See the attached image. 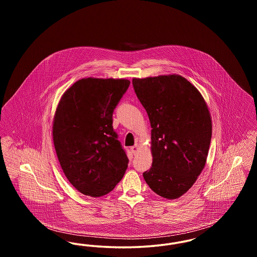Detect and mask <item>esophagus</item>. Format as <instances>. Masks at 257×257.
<instances>
[{
  "label": "esophagus",
  "instance_id": "obj_1",
  "mask_svg": "<svg viewBox=\"0 0 257 257\" xmlns=\"http://www.w3.org/2000/svg\"><path fill=\"white\" fill-rule=\"evenodd\" d=\"M131 151H132V153L133 154H137V152L139 151V147H138V145H135L134 147H131Z\"/></svg>",
  "mask_w": 257,
  "mask_h": 257
}]
</instances>
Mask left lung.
I'll return each instance as SVG.
<instances>
[{"label":"left lung","mask_w":257,"mask_h":257,"mask_svg":"<svg viewBox=\"0 0 257 257\" xmlns=\"http://www.w3.org/2000/svg\"><path fill=\"white\" fill-rule=\"evenodd\" d=\"M151 124L152 167L144 172L150 189L168 199L185 194L203 170L212 122L200 92L179 75L133 79Z\"/></svg>","instance_id":"obj_1"}]
</instances>
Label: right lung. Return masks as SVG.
<instances>
[{
  "mask_svg": "<svg viewBox=\"0 0 257 257\" xmlns=\"http://www.w3.org/2000/svg\"><path fill=\"white\" fill-rule=\"evenodd\" d=\"M129 86L124 79H82L58 105L56 152L68 181L86 196L109 194L127 170L129 160L112 128V113Z\"/></svg>",
  "mask_w": 257,
  "mask_h": 257,
  "instance_id": "add662e5",
  "label": "right lung"
}]
</instances>
